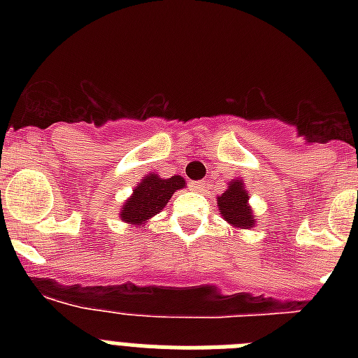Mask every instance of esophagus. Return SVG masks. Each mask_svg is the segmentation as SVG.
Returning <instances> with one entry per match:
<instances>
[{
	"instance_id": "34e87169",
	"label": "esophagus",
	"mask_w": 358,
	"mask_h": 358,
	"mask_svg": "<svg viewBox=\"0 0 358 358\" xmlns=\"http://www.w3.org/2000/svg\"><path fill=\"white\" fill-rule=\"evenodd\" d=\"M189 188L195 189V192H202V189L206 188V182H204V181H192V182H189Z\"/></svg>"
}]
</instances>
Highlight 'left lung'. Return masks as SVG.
I'll list each match as a JSON object with an SVG mask.
<instances>
[{
	"label": "left lung",
	"instance_id": "1",
	"mask_svg": "<svg viewBox=\"0 0 358 358\" xmlns=\"http://www.w3.org/2000/svg\"><path fill=\"white\" fill-rule=\"evenodd\" d=\"M217 206L224 220L233 227L251 229L255 227L256 217L249 206L248 189L240 179H233L222 195L217 197Z\"/></svg>",
	"mask_w": 358,
	"mask_h": 358
}]
</instances>
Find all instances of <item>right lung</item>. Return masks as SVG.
Wrapping results in <instances>:
<instances>
[{"mask_svg": "<svg viewBox=\"0 0 358 358\" xmlns=\"http://www.w3.org/2000/svg\"><path fill=\"white\" fill-rule=\"evenodd\" d=\"M185 185L186 182L181 176L163 179L157 173H148L132 189V195L120 210V218L123 222L132 224L134 227L147 224L148 218L157 215L166 206L173 192L185 188Z\"/></svg>", "mask_w": 358, "mask_h": 358, "instance_id": "1", "label": "right lung"}]
</instances>
